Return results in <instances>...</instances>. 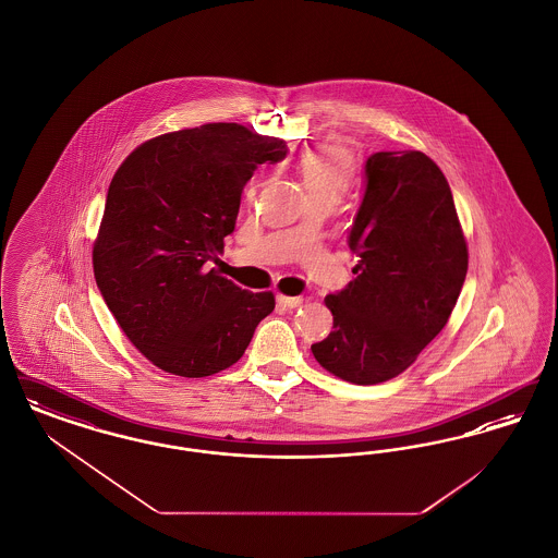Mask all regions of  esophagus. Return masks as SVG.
Segmentation results:
<instances>
[{"instance_id":"esophagus-1","label":"esophagus","mask_w":558,"mask_h":558,"mask_svg":"<svg viewBox=\"0 0 558 558\" xmlns=\"http://www.w3.org/2000/svg\"><path fill=\"white\" fill-rule=\"evenodd\" d=\"M276 301H278V305H282L287 310H294V307H299L303 303L301 296H287V294H278Z\"/></svg>"}]
</instances>
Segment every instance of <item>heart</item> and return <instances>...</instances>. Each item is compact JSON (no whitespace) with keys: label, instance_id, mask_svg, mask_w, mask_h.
Returning <instances> with one entry per match:
<instances>
[{"label":"heart","instance_id":"heart-1","mask_svg":"<svg viewBox=\"0 0 558 558\" xmlns=\"http://www.w3.org/2000/svg\"><path fill=\"white\" fill-rule=\"evenodd\" d=\"M353 153L341 140L316 144L299 159V171L307 192L341 194L353 175Z\"/></svg>","mask_w":558,"mask_h":558}]
</instances>
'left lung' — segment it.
<instances>
[{"mask_svg": "<svg viewBox=\"0 0 558 558\" xmlns=\"http://www.w3.org/2000/svg\"><path fill=\"white\" fill-rule=\"evenodd\" d=\"M349 232L355 278L324 299L330 335L312 345L319 366L376 385L414 364L448 324L469 251L441 169L418 150L374 153Z\"/></svg>", "mask_w": 558, "mask_h": 558, "instance_id": "8db88e82", "label": "left lung"}]
</instances>
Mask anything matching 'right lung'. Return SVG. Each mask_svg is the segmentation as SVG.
<instances>
[{"instance_id": "obj_1", "label": "right lung", "mask_w": 558, "mask_h": 558, "mask_svg": "<svg viewBox=\"0 0 558 558\" xmlns=\"http://www.w3.org/2000/svg\"><path fill=\"white\" fill-rule=\"evenodd\" d=\"M287 142L239 123H207L140 144L117 169L94 242V276L133 347L186 378L236 364L271 292H251L211 262L234 232L240 194Z\"/></svg>"}]
</instances>
